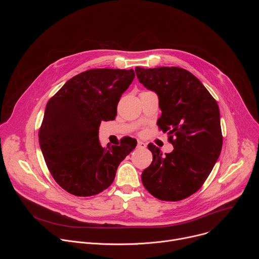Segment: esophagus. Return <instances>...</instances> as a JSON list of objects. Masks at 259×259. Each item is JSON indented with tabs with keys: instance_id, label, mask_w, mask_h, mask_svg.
Returning <instances> with one entry per match:
<instances>
[{
	"instance_id": "1",
	"label": "esophagus",
	"mask_w": 259,
	"mask_h": 259,
	"mask_svg": "<svg viewBox=\"0 0 259 259\" xmlns=\"http://www.w3.org/2000/svg\"><path fill=\"white\" fill-rule=\"evenodd\" d=\"M137 147H138V149H145L146 144H145L143 141L138 140V141H137Z\"/></svg>"
}]
</instances>
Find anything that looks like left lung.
Here are the masks:
<instances>
[{"instance_id":"obj_1","label":"left lung","mask_w":259,"mask_h":259,"mask_svg":"<svg viewBox=\"0 0 259 259\" xmlns=\"http://www.w3.org/2000/svg\"><path fill=\"white\" fill-rule=\"evenodd\" d=\"M139 82L159 96L158 126L174 150L165 154L153 143L152 164L143 170L144 188L162 201H180L201 189L223 147L219 108L198 78L176 66L135 68Z\"/></svg>"}]
</instances>
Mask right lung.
I'll return each instance as SVG.
<instances>
[{"mask_svg":"<svg viewBox=\"0 0 259 259\" xmlns=\"http://www.w3.org/2000/svg\"><path fill=\"white\" fill-rule=\"evenodd\" d=\"M135 77L133 69L93 68L68 80L50 98L39 130V142L54 180L67 193L90 197L113 183L118 166L137 144L101 146L98 127L113 121L122 94Z\"/></svg>","mask_w":259,"mask_h":259,"instance_id":"obj_1","label":"right lung"}]
</instances>
